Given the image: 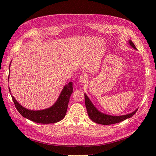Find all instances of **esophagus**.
Segmentation results:
<instances>
[{
    "label": "esophagus",
    "mask_w": 156,
    "mask_h": 156,
    "mask_svg": "<svg viewBox=\"0 0 156 156\" xmlns=\"http://www.w3.org/2000/svg\"><path fill=\"white\" fill-rule=\"evenodd\" d=\"M87 81H88V77L85 75H82L79 78V82L81 84H84L85 83H87Z\"/></svg>",
    "instance_id": "34e87169"
}]
</instances>
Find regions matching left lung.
<instances>
[{
  "mask_svg": "<svg viewBox=\"0 0 156 156\" xmlns=\"http://www.w3.org/2000/svg\"><path fill=\"white\" fill-rule=\"evenodd\" d=\"M129 44L132 48L136 50L135 45H134L133 42H132L131 40H129ZM84 101H85V105L90 119L93 122H96V123L99 124L110 125L119 123V122L122 121H124L127 119H129V118H131L132 116H133L135 114V112L137 111V108H136L135 111L129 113V114H127L122 116L108 115L100 112V111H98L96 107L94 105V104L86 94H84Z\"/></svg>",
  "mask_w": 156,
  "mask_h": 156,
  "instance_id": "8db88e82",
  "label": "left lung"
}]
</instances>
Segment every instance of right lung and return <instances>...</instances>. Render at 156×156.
Listing matches in <instances>:
<instances>
[{"instance_id": "obj_1", "label": "right lung", "mask_w": 156, "mask_h": 156, "mask_svg": "<svg viewBox=\"0 0 156 156\" xmlns=\"http://www.w3.org/2000/svg\"><path fill=\"white\" fill-rule=\"evenodd\" d=\"M11 64V62H10ZM9 68V70H10ZM9 79V77H8ZM10 92V88L9 87ZM73 92V83L69 82L64 87L57 100L51 107L43 110L27 109L19 103L10 92L13 101L18 112L26 119L40 124H55L62 120L66 116L71 94Z\"/></svg>"}]
</instances>
